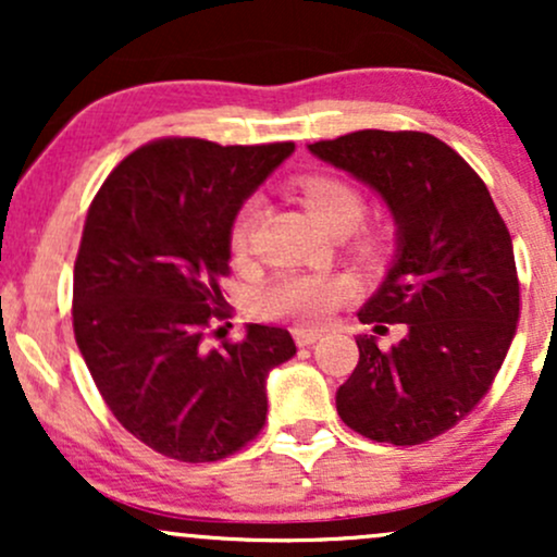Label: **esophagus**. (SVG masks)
<instances>
[{
	"mask_svg": "<svg viewBox=\"0 0 557 557\" xmlns=\"http://www.w3.org/2000/svg\"><path fill=\"white\" fill-rule=\"evenodd\" d=\"M293 335H296L298 345H314L319 337L324 335V332L314 330V327H296V330H293Z\"/></svg>",
	"mask_w": 557,
	"mask_h": 557,
	"instance_id": "obj_1",
	"label": "esophagus"
}]
</instances>
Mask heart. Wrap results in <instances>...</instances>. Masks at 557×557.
<instances>
[{"label": "heart", "instance_id": "obj_1", "mask_svg": "<svg viewBox=\"0 0 557 557\" xmlns=\"http://www.w3.org/2000/svg\"><path fill=\"white\" fill-rule=\"evenodd\" d=\"M296 188L311 220L330 233L354 230L361 222L363 209H367L361 190L337 175H324V172L304 175L298 177ZM259 216V198H246L233 216V225H230V246L235 251H246L253 233H257ZM354 290L356 285L348 274L283 272L261 290V306H264L267 314L317 324L324 322L337 306H343L354 296Z\"/></svg>", "mask_w": 557, "mask_h": 557}]
</instances>
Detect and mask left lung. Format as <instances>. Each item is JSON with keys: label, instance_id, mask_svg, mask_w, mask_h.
<instances>
[{"label": "left lung", "instance_id": "8db88e82", "mask_svg": "<svg viewBox=\"0 0 557 557\" xmlns=\"http://www.w3.org/2000/svg\"><path fill=\"white\" fill-rule=\"evenodd\" d=\"M309 151L385 201L395 257L359 309V363L337 389V413L376 443L419 445L484 398L519 322L510 233L487 185L430 133L356 131ZM407 335L385 351L376 334Z\"/></svg>", "mask_w": 557, "mask_h": 557}]
</instances>
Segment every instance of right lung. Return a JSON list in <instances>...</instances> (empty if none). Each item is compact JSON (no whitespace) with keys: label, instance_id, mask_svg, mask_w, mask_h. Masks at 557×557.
Masks as SVG:
<instances>
[{"label":"right lung","instance_id":"add662e5","mask_svg":"<svg viewBox=\"0 0 557 557\" xmlns=\"http://www.w3.org/2000/svg\"><path fill=\"white\" fill-rule=\"evenodd\" d=\"M296 146L162 138L125 157L88 209L73 272V330L101 398L162 456L207 463L251 443L267 376L293 359L285 327L246 324L207 345L222 319L238 207Z\"/></svg>","mask_w":557,"mask_h":557}]
</instances>
